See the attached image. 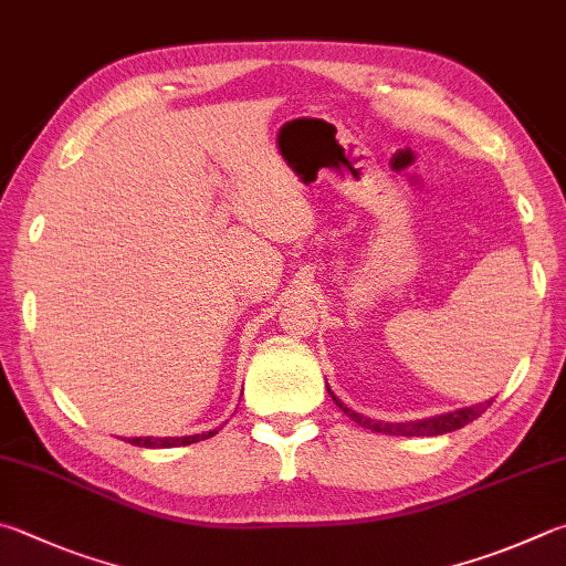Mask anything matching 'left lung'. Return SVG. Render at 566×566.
Returning a JSON list of instances; mask_svg holds the SVG:
<instances>
[{
    "label": "left lung",
    "instance_id": "obj_1",
    "mask_svg": "<svg viewBox=\"0 0 566 566\" xmlns=\"http://www.w3.org/2000/svg\"><path fill=\"white\" fill-rule=\"evenodd\" d=\"M328 396H332L334 403L344 410V413L366 430H374V433H386V436H406V438H430V436H443V433H453V430L472 423V420L480 418L485 413L488 406L492 400H485V403L478 406H468V408H458L453 413H440V416H430L423 420H406V423H384V420H374L366 418L364 413H356V410L348 408L344 400H338L332 388L326 386Z\"/></svg>",
    "mask_w": 566,
    "mask_h": 566
}]
</instances>
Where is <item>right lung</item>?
<instances>
[{
    "label": "right lung",
    "mask_w": 566,
    "mask_h": 566,
    "mask_svg": "<svg viewBox=\"0 0 566 566\" xmlns=\"http://www.w3.org/2000/svg\"><path fill=\"white\" fill-rule=\"evenodd\" d=\"M218 433V430H205V433H198V436H180V438H153V436H146V438H128L130 446H138V448H178V446H192L198 443V440H205ZM126 440V438H123Z\"/></svg>",
    "instance_id": "1"
}]
</instances>
